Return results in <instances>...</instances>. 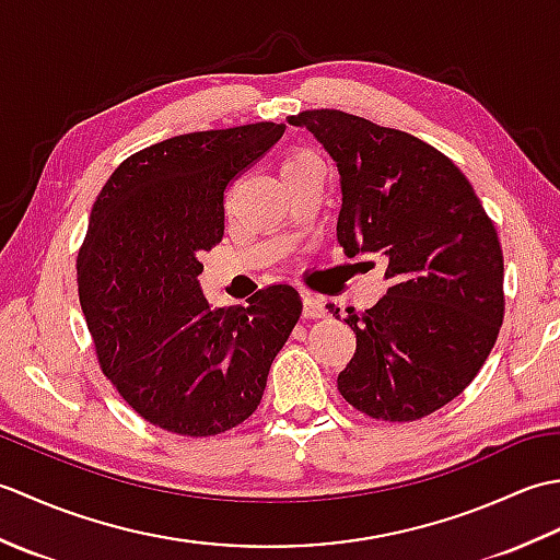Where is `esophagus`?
Listing matches in <instances>:
<instances>
[{"label": "esophagus", "mask_w": 560, "mask_h": 560, "mask_svg": "<svg viewBox=\"0 0 560 560\" xmlns=\"http://www.w3.org/2000/svg\"><path fill=\"white\" fill-rule=\"evenodd\" d=\"M325 303H323V299H319V295H315V293H307V291H303V315L305 317H325Z\"/></svg>", "instance_id": "34e87169"}]
</instances>
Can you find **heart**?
Here are the masks:
<instances>
[{
  "instance_id": "heart-1",
  "label": "heart",
  "mask_w": 560,
  "mask_h": 560,
  "mask_svg": "<svg viewBox=\"0 0 560 560\" xmlns=\"http://www.w3.org/2000/svg\"><path fill=\"white\" fill-rule=\"evenodd\" d=\"M311 159H315L311 151H305V149H295L291 156L287 159V163H283V168H287V165H293V163H303V161H311Z\"/></svg>"
}]
</instances>
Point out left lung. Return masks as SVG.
Masks as SVG:
<instances>
[{
  "label": "left lung",
  "instance_id": "8db88e82",
  "mask_svg": "<svg viewBox=\"0 0 560 560\" xmlns=\"http://www.w3.org/2000/svg\"><path fill=\"white\" fill-rule=\"evenodd\" d=\"M289 122L337 163L343 253L387 259V293L343 319L355 353L341 397L377 421L423 419L477 377L503 325L495 225L457 165L421 139L327 108Z\"/></svg>",
  "mask_w": 560,
  "mask_h": 560
}]
</instances>
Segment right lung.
Wrapping results in <instances>:
<instances>
[{
  "label": "right lung",
  "instance_id": "1",
  "mask_svg": "<svg viewBox=\"0 0 560 560\" xmlns=\"http://www.w3.org/2000/svg\"><path fill=\"white\" fill-rule=\"evenodd\" d=\"M257 122L180 135L117 165L77 259L81 311L105 377L141 419L189 438L231 431L265 395L299 323L289 283L211 311L201 253L223 237V192L281 139Z\"/></svg>",
  "mask_w": 560,
  "mask_h": 560
}]
</instances>
